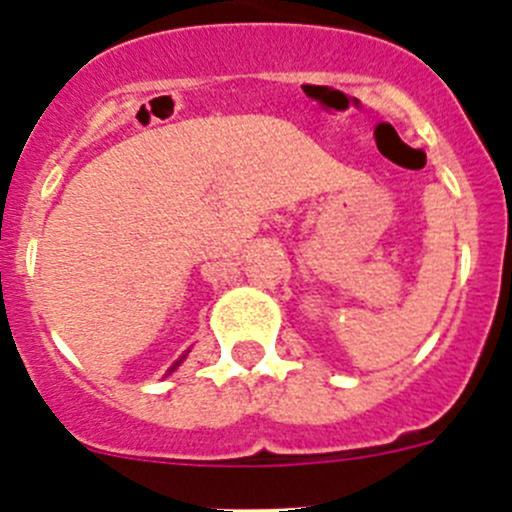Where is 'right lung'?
<instances>
[{
    "mask_svg": "<svg viewBox=\"0 0 512 512\" xmlns=\"http://www.w3.org/2000/svg\"><path fill=\"white\" fill-rule=\"evenodd\" d=\"M188 354H190V349H188V352H183V354H180V356H178V359H175V364H173V366H170V369H168V371H165V376H170V374H173V371H175V369H178V366H180V364H183V361H185V359H188Z\"/></svg>",
    "mask_w": 512,
    "mask_h": 512,
    "instance_id": "obj_1",
    "label": "right lung"
}]
</instances>
